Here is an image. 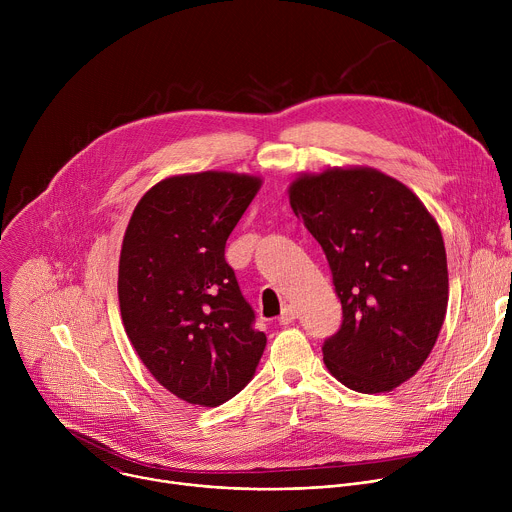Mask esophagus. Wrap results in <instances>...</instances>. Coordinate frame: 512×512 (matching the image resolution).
I'll return each mask as SVG.
<instances>
[{"label": "esophagus", "mask_w": 512, "mask_h": 512, "mask_svg": "<svg viewBox=\"0 0 512 512\" xmlns=\"http://www.w3.org/2000/svg\"><path fill=\"white\" fill-rule=\"evenodd\" d=\"M298 318V310H296V306H291V304H287L283 310H281V316H279V324H283V326H287V324H291Z\"/></svg>", "instance_id": "esophagus-1"}]
</instances>
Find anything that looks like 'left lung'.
Listing matches in <instances>:
<instances>
[{
  "label": "left lung",
  "mask_w": 512,
  "mask_h": 512,
  "mask_svg": "<svg viewBox=\"0 0 512 512\" xmlns=\"http://www.w3.org/2000/svg\"><path fill=\"white\" fill-rule=\"evenodd\" d=\"M289 204L320 243L342 304L324 340L332 377L358 393L409 381L429 356L448 308L442 231L399 180L373 168L304 174Z\"/></svg>",
  "instance_id": "1"
}]
</instances>
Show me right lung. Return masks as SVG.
<instances>
[{"mask_svg":"<svg viewBox=\"0 0 512 512\" xmlns=\"http://www.w3.org/2000/svg\"><path fill=\"white\" fill-rule=\"evenodd\" d=\"M261 180L200 172L158 182L137 202L119 257L125 332L154 379L216 407L253 379L267 336L253 328L225 245Z\"/></svg>","mask_w":512,"mask_h":512,"instance_id":"1","label":"right lung"}]
</instances>
